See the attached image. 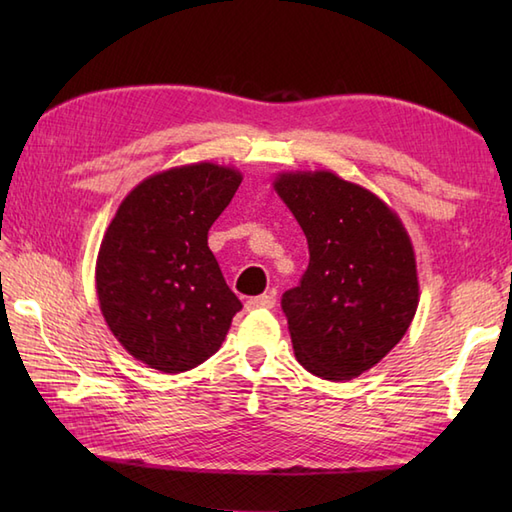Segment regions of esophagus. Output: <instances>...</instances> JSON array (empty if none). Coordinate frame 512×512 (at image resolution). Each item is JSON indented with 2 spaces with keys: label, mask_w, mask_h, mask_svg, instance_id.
I'll list each match as a JSON object with an SVG mask.
<instances>
[{
  "label": "esophagus",
  "mask_w": 512,
  "mask_h": 512,
  "mask_svg": "<svg viewBox=\"0 0 512 512\" xmlns=\"http://www.w3.org/2000/svg\"><path fill=\"white\" fill-rule=\"evenodd\" d=\"M248 310H259V308H275V295H259L246 301Z\"/></svg>",
  "instance_id": "34e87169"
}]
</instances>
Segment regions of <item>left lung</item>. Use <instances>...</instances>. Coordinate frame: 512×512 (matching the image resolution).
<instances>
[{
  "instance_id": "8db88e82",
  "label": "left lung",
  "mask_w": 512,
  "mask_h": 512,
  "mask_svg": "<svg viewBox=\"0 0 512 512\" xmlns=\"http://www.w3.org/2000/svg\"><path fill=\"white\" fill-rule=\"evenodd\" d=\"M273 187L308 239L310 264L281 297L297 361L352 380L394 350L418 310L416 253L396 211L332 171H286Z\"/></svg>"
}]
</instances>
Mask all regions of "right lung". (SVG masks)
I'll list each match as a JSON object with an SVG mask.
<instances>
[{
    "label": "right lung",
    "instance_id": "right-lung-1",
    "mask_svg": "<svg viewBox=\"0 0 512 512\" xmlns=\"http://www.w3.org/2000/svg\"><path fill=\"white\" fill-rule=\"evenodd\" d=\"M239 184L242 173L215 162L171 167L136 184L107 226L99 306L116 341L147 367H198L242 310L209 248V228Z\"/></svg>",
    "mask_w": 512,
    "mask_h": 512
}]
</instances>
